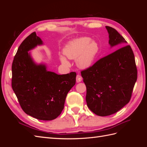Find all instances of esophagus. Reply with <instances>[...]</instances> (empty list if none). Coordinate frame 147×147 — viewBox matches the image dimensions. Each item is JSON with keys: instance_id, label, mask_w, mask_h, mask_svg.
<instances>
[{"instance_id": "esophagus-1", "label": "esophagus", "mask_w": 147, "mask_h": 147, "mask_svg": "<svg viewBox=\"0 0 147 147\" xmlns=\"http://www.w3.org/2000/svg\"><path fill=\"white\" fill-rule=\"evenodd\" d=\"M76 80H77V83H80L81 82L82 80V77L80 75H77V77H76Z\"/></svg>"}]
</instances>
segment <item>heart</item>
<instances>
[{"instance_id":"1","label":"heart","mask_w":147,"mask_h":147,"mask_svg":"<svg viewBox=\"0 0 147 147\" xmlns=\"http://www.w3.org/2000/svg\"><path fill=\"white\" fill-rule=\"evenodd\" d=\"M99 51V47L90 37H82L70 41L64 50L65 55L70 59H77V65L80 68L87 69L92 65ZM62 63L69 65L64 56H61Z\"/></svg>"}]
</instances>
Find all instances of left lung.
Masks as SVG:
<instances>
[{
	"label": "left lung",
	"instance_id": "left-lung-1",
	"mask_svg": "<svg viewBox=\"0 0 147 147\" xmlns=\"http://www.w3.org/2000/svg\"><path fill=\"white\" fill-rule=\"evenodd\" d=\"M111 47L127 43L116 29L106 26ZM86 87L88 108L105 117L115 113L130 101L137 78L134 53L124 45L81 72Z\"/></svg>",
	"mask_w": 147,
	"mask_h": 147
}]
</instances>
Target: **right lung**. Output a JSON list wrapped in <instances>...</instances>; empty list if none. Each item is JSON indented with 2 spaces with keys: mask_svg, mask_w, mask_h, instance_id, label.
<instances>
[{
  "mask_svg": "<svg viewBox=\"0 0 147 147\" xmlns=\"http://www.w3.org/2000/svg\"><path fill=\"white\" fill-rule=\"evenodd\" d=\"M35 32L20 45L13 59L11 86L21 107L35 118L50 121L63 111L67 94L76 82V73L57 75L47 70L44 64H36L29 50L42 45Z\"/></svg>",
  "mask_w": 147,
  "mask_h": 147,
  "instance_id": "add662e5",
  "label": "right lung"
}]
</instances>
